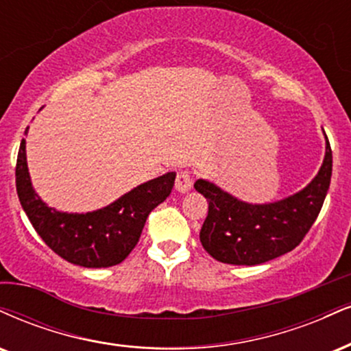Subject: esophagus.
<instances>
[{
	"instance_id": "obj_1",
	"label": "esophagus",
	"mask_w": 351,
	"mask_h": 351,
	"mask_svg": "<svg viewBox=\"0 0 351 351\" xmlns=\"http://www.w3.org/2000/svg\"><path fill=\"white\" fill-rule=\"evenodd\" d=\"M193 186V176L189 170H181L178 175H176V181H175V188L176 191L180 193H188Z\"/></svg>"
}]
</instances>
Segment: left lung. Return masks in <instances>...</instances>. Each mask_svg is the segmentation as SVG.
I'll return each mask as SVG.
<instances>
[{"mask_svg":"<svg viewBox=\"0 0 351 351\" xmlns=\"http://www.w3.org/2000/svg\"><path fill=\"white\" fill-rule=\"evenodd\" d=\"M327 138V137H325ZM332 178V149L314 180L302 191L269 204H248L206 180L194 183L208 199L199 239L213 258L229 265H260L298 247L317 219Z\"/></svg>","mask_w":351,"mask_h":351,"instance_id":"left-lung-1","label":"left lung"}]
</instances>
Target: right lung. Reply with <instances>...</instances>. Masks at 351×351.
I'll list each match as a JSON object with an SVG mask.
<instances>
[{
    "label": "right lung",
    "instance_id": "add662e5",
    "mask_svg": "<svg viewBox=\"0 0 351 351\" xmlns=\"http://www.w3.org/2000/svg\"><path fill=\"white\" fill-rule=\"evenodd\" d=\"M175 176L147 181L95 213L66 214L45 206L32 189L24 138L16 162V189L32 227L58 256L84 268H108L128 258L149 214L170 196Z\"/></svg>",
    "mask_w": 351,
    "mask_h": 351
}]
</instances>
